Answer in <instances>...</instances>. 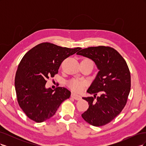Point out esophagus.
Here are the masks:
<instances>
[{
  "label": "esophagus",
  "mask_w": 146,
  "mask_h": 146,
  "mask_svg": "<svg viewBox=\"0 0 146 146\" xmlns=\"http://www.w3.org/2000/svg\"><path fill=\"white\" fill-rule=\"evenodd\" d=\"M71 97H72L73 99H74L75 100H80L81 98H82L81 96L80 95H78V94H75V93H72L71 94Z\"/></svg>",
  "instance_id": "esophagus-1"
}]
</instances>
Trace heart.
I'll use <instances>...</instances> for the list:
<instances>
[{
	"instance_id": "heart-1",
	"label": "heart",
	"mask_w": 146,
	"mask_h": 146,
	"mask_svg": "<svg viewBox=\"0 0 146 146\" xmlns=\"http://www.w3.org/2000/svg\"><path fill=\"white\" fill-rule=\"evenodd\" d=\"M83 60L91 61V60L88 58H85ZM68 85L72 90L76 92H80L83 90L84 86L86 85V82L85 80H78V79H72L68 82Z\"/></svg>"
}]
</instances>
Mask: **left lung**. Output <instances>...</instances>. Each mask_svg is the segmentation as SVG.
Returning a JSON list of instances; mask_svg holds the SVG:
<instances>
[{
    "label": "left lung",
    "mask_w": 146,
    "mask_h": 146,
    "mask_svg": "<svg viewBox=\"0 0 146 146\" xmlns=\"http://www.w3.org/2000/svg\"><path fill=\"white\" fill-rule=\"evenodd\" d=\"M77 54L93 60L99 69L87 91L94 94V98H83L89 108L82 117L91 125H105L119 115L127 104L131 87L130 70L121 54L111 47H90ZM98 92L101 96L96 98Z\"/></svg>",
    "instance_id": "8db88e82"
}]
</instances>
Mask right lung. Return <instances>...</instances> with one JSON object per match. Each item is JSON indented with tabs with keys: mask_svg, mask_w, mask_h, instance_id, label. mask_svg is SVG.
<instances>
[{
	"mask_svg": "<svg viewBox=\"0 0 146 146\" xmlns=\"http://www.w3.org/2000/svg\"><path fill=\"white\" fill-rule=\"evenodd\" d=\"M50 42L39 44L22 58L15 76V90L20 108L29 119L42 122L54 115L61 103L70 98L67 88L46 89L47 80L54 77L63 60L80 50Z\"/></svg>",
	"mask_w": 146,
	"mask_h": 146,
	"instance_id": "add662e5",
	"label": "right lung"
}]
</instances>
